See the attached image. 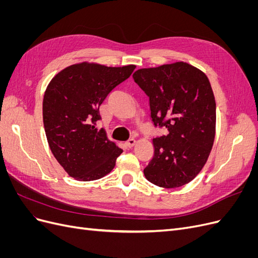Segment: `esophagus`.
<instances>
[{
    "instance_id": "esophagus-1",
    "label": "esophagus",
    "mask_w": 258,
    "mask_h": 258,
    "mask_svg": "<svg viewBox=\"0 0 258 258\" xmlns=\"http://www.w3.org/2000/svg\"><path fill=\"white\" fill-rule=\"evenodd\" d=\"M124 144H126V146H127V147L131 148L132 146H135V145H136V140H135V139H129L128 141H127L126 143H124Z\"/></svg>"
}]
</instances>
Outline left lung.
Masks as SVG:
<instances>
[{
	"instance_id": "obj_1",
	"label": "left lung",
	"mask_w": 258,
	"mask_h": 258,
	"mask_svg": "<svg viewBox=\"0 0 258 258\" xmlns=\"http://www.w3.org/2000/svg\"><path fill=\"white\" fill-rule=\"evenodd\" d=\"M132 77L150 98L155 126L168 129L167 136L153 139L146 179L163 188L189 183L206 165L214 143L216 104L209 79L183 61L139 69Z\"/></svg>"
}]
</instances>
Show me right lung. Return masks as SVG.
<instances>
[{"label": "right lung", "instance_id": "1", "mask_svg": "<svg viewBox=\"0 0 258 258\" xmlns=\"http://www.w3.org/2000/svg\"><path fill=\"white\" fill-rule=\"evenodd\" d=\"M135 69L84 61L62 70L46 88L43 122L48 145L60 166L77 181L108 174L122 153L96 121L101 103Z\"/></svg>", "mask_w": 258, "mask_h": 258}]
</instances>
